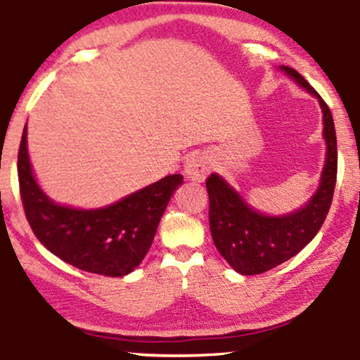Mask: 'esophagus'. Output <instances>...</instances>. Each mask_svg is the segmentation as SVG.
Here are the masks:
<instances>
[{"instance_id": "34e87169", "label": "esophagus", "mask_w": 360, "mask_h": 360, "mask_svg": "<svg viewBox=\"0 0 360 360\" xmlns=\"http://www.w3.org/2000/svg\"><path fill=\"white\" fill-rule=\"evenodd\" d=\"M184 171L189 179L201 183L210 174V171H212V162H210V159L205 154H193L186 160Z\"/></svg>"}]
</instances>
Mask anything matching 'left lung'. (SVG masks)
Wrapping results in <instances>:
<instances>
[{
	"label": "left lung",
	"instance_id": "left-lung-1",
	"mask_svg": "<svg viewBox=\"0 0 360 360\" xmlns=\"http://www.w3.org/2000/svg\"><path fill=\"white\" fill-rule=\"evenodd\" d=\"M300 86L315 94L323 111L326 160L321 183L311 201L286 217H266L252 210L218 174L206 179L210 230L223 259L243 276L262 274L307 247L323 225L337 183V135L332 111L298 71L284 68Z\"/></svg>",
	"mask_w": 360,
	"mask_h": 360
}]
</instances>
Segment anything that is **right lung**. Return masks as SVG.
<instances>
[{"label": "right lung", "mask_w": 360, "mask_h": 360, "mask_svg": "<svg viewBox=\"0 0 360 360\" xmlns=\"http://www.w3.org/2000/svg\"><path fill=\"white\" fill-rule=\"evenodd\" d=\"M18 183L25 217L44 247L81 271L122 278L146 257L183 176L162 177L101 210L65 208L49 200L35 183L25 127L18 148Z\"/></svg>", "instance_id": "1"}]
</instances>
